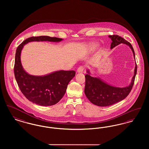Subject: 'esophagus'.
<instances>
[{
	"label": "esophagus",
	"instance_id": "esophagus-1",
	"mask_svg": "<svg viewBox=\"0 0 149 149\" xmlns=\"http://www.w3.org/2000/svg\"><path fill=\"white\" fill-rule=\"evenodd\" d=\"M84 69H85V66L84 65H81L78 68L77 71L78 72H83L84 70Z\"/></svg>",
	"mask_w": 149,
	"mask_h": 149
}]
</instances>
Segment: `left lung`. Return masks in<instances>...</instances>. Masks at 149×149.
Returning <instances> with one entry per match:
<instances>
[{"label": "left lung", "instance_id": "left-lung-1", "mask_svg": "<svg viewBox=\"0 0 149 149\" xmlns=\"http://www.w3.org/2000/svg\"><path fill=\"white\" fill-rule=\"evenodd\" d=\"M109 37L112 41L111 45V49L119 44L123 43L130 47L135 58L134 50L130 43L118 35H109ZM87 72L88 74L85 76V95L91 102L96 106H109L125 99L131 92L134 84L135 77L137 73V65L136 63L135 73L131 83L125 88H117L108 85L99 78L91 77L89 71L88 70Z\"/></svg>", "mask_w": 149, "mask_h": 149}]
</instances>
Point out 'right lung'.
Returning a JSON list of instances; mask_svg holds the SVG:
<instances>
[{
  "label": "right lung",
  "mask_w": 149,
  "mask_h": 149,
  "mask_svg": "<svg viewBox=\"0 0 149 149\" xmlns=\"http://www.w3.org/2000/svg\"><path fill=\"white\" fill-rule=\"evenodd\" d=\"M62 40L46 36L31 37L22 42L16 50L14 66L15 80L26 98L36 104L49 106L58 103L63 97L69 83L75 75V71L61 70L43 77L29 75L22 66V49L25 44L31 41L59 42Z\"/></svg>",
  "instance_id": "add662e5"
}]
</instances>
